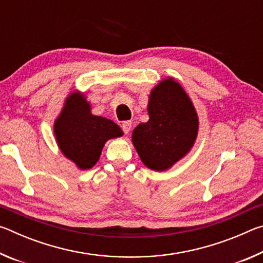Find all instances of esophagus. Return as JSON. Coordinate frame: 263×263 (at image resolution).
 <instances>
[{"instance_id": "obj_1", "label": "esophagus", "mask_w": 263, "mask_h": 263, "mask_svg": "<svg viewBox=\"0 0 263 263\" xmlns=\"http://www.w3.org/2000/svg\"><path fill=\"white\" fill-rule=\"evenodd\" d=\"M122 128H123L124 133H125V135H127V133L130 132V131H131V128H132V123H131V122H128V121L124 122V123L122 124Z\"/></svg>"}]
</instances>
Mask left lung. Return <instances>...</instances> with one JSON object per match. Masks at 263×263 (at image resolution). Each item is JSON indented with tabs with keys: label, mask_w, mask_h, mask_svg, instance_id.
Returning <instances> with one entry per match:
<instances>
[{
	"label": "left lung",
	"mask_w": 263,
	"mask_h": 263,
	"mask_svg": "<svg viewBox=\"0 0 263 263\" xmlns=\"http://www.w3.org/2000/svg\"><path fill=\"white\" fill-rule=\"evenodd\" d=\"M149 119L132 132V144L146 167L167 171L190 152L198 135V116L190 97L173 78L155 86L148 96Z\"/></svg>",
	"instance_id": "left-lung-1"
}]
</instances>
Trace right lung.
I'll return each instance as SVG.
<instances>
[{"label": "right lung", "instance_id": "right-lung-1", "mask_svg": "<svg viewBox=\"0 0 263 263\" xmlns=\"http://www.w3.org/2000/svg\"><path fill=\"white\" fill-rule=\"evenodd\" d=\"M53 132L61 153L81 171L95 166L106 141L124 135L111 119L92 115L90 103L78 90L66 97Z\"/></svg>", "mask_w": 263, "mask_h": 263}]
</instances>
